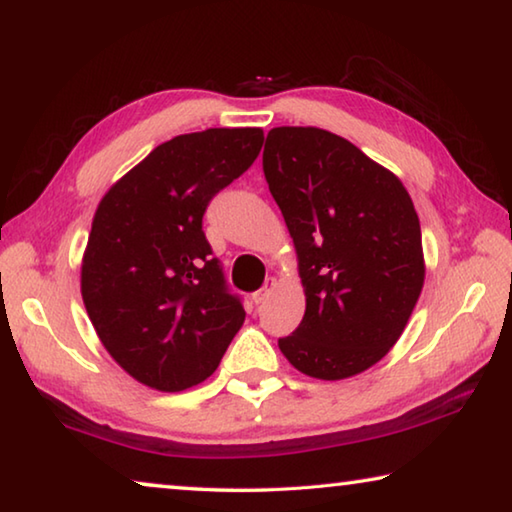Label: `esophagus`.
<instances>
[{
	"mask_svg": "<svg viewBox=\"0 0 512 512\" xmlns=\"http://www.w3.org/2000/svg\"><path fill=\"white\" fill-rule=\"evenodd\" d=\"M275 286H277L275 280H266V284H264L262 288H259V291L253 293V302H255V304H264V302L268 300V295L273 293Z\"/></svg>",
	"mask_w": 512,
	"mask_h": 512,
	"instance_id": "34e87169",
	"label": "esophagus"
}]
</instances>
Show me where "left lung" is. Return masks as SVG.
Returning <instances> with one entry per match:
<instances>
[{"mask_svg": "<svg viewBox=\"0 0 512 512\" xmlns=\"http://www.w3.org/2000/svg\"><path fill=\"white\" fill-rule=\"evenodd\" d=\"M264 174L291 232L306 311L284 358L318 380L351 378L387 356L425 282L410 192L347 138L273 127Z\"/></svg>", "mask_w": 512, "mask_h": 512, "instance_id": "left-lung-1", "label": "left lung"}]
</instances>
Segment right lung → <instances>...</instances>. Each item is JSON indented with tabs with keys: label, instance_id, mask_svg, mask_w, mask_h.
<instances>
[{
	"label": "right lung",
	"instance_id": "add662e5",
	"mask_svg": "<svg viewBox=\"0 0 512 512\" xmlns=\"http://www.w3.org/2000/svg\"><path fill=\"white\" fill-rule=\"evenodd\" d=\"M262 143L259 127L174 136L100 199L80 293L102 347L138 383L159 392L203 383L244 324L201 219Z\"/></svg>",
	"mask_w": 512,
	"mask_h": 512
}]
</instances>
